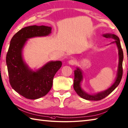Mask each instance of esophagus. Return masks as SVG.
<instances>
[{
    "instance_id": "34e87169",
    "label": "esophagus",
    "mask_w": 128,
    "mask_h": 128,
    "mask_svg": "<svg viewBox=\"0 0 128 128\" xmlns=\"http://www.w3.org/2000/svg\"><path fill=\"white\" fill-rule=\"evenodd\" d=\"M69 64L70 65H72V66H73V65H74L75 64H76V61L74 60V59H72V60H70L69 61Z\"/></svg>"
}]
</instances>
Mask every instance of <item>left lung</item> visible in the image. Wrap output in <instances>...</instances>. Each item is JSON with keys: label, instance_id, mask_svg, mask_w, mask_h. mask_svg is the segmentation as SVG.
Segmentation results:
<instances>
[{"label": "left lung", "instance_id": "1", "mask_svg": "<svg viewBox=\"0 0 128 128\" xmlns=\"http://www.w3.org/2000/svg\"><path fill=\"white\" fill-rule=\"evenodd\" d=\"M102 36L106 38H112L115 40L112 42V43H116L118 49V55H119V65L118 69L117 76L116 81L114 84L108 89L107 90L103 92H102L96 94H89L85 92L82 89L80 84L82 80V72L79 68H77L74 71V89L79 96L84 99L88 100H100L104 99V98L107 96L111 92L118 86L120 82L121 81L122 76V60H123V52L122 48L118 36L115 34H105L102 35Z\"/></svg>", "mask_w": 128, "mask_h": 128}]
</instances>
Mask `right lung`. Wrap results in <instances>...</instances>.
<instances>
[{"mask_svg":"<svg viewBox=\"0 0 128 128\" xmlns=\"http://www.w3.org/2000/svg\"><path fill=\"white\" fill-rule=\"evenodd\" d=\"M51 31L50 26H26L18 32L10 40L6 56L9 82L12 88L26 98L36 99L47 94L52 87L55 74L62 66L60 61H51L33 71L22 59V50L28 39L47 36Z\"/></svg>","mask_w":128,"mask_h":128,"instance_id":"right-lung-1","label":"right lung"}]
</instances>
